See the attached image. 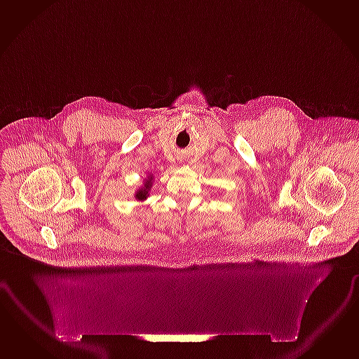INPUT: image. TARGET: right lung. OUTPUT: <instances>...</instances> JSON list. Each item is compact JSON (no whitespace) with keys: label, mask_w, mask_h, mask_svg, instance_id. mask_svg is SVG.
<instances>
[{"label":"right lung","mask_w":359,"mask_h":359,"mask_svg":"<svg viewBox=\"0 0 359 359\" xmlns=\"http://www.w3.org/2000/svg\"><path fill=\"white\" fill-rule=\"evenodd\" d=\"M151 185H153V175L149 174L147 180L144 182V185L141 187L140 189L137 192L135 193V198L137 201H145L148 198L149 192L151 189Z\"/></svg>","instance_id":"obj_1"}]
</instances>
